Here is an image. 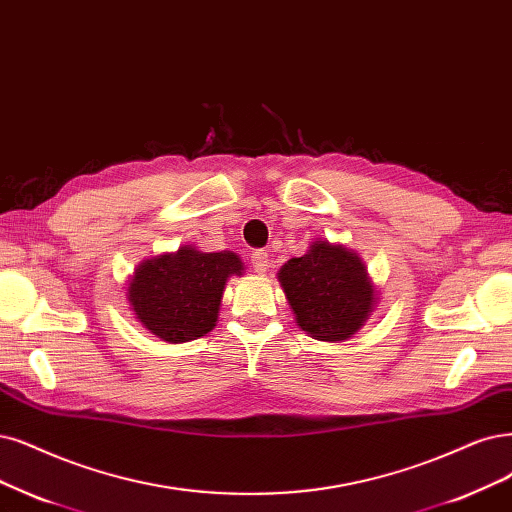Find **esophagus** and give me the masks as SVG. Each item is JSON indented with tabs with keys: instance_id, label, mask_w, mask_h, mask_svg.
Returning <instances> with one entry per match:
<instances>
[{
	"instance_id": "34e87169",
	"label": "esophagus",
	"mask_w": 512,
	"mask_h": 512,
	"mask_svg": "<svg viewBox=\"0 0 512 512\" xmlns=\"http://www.w3.org/2000/svg\"><path fill=\"white\" fill-rule=\"evenodd\" d=\"M251 266H253V270L257 274H266L268 268H270V255H268V251H263V249L253 251L251 253Z\"/></svg>"
}]
</instances>
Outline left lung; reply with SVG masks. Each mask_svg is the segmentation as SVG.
Returning a JSON list of instances; mask_svg holds the SVG:
<instances>
[{"label": "left lung", "mask_w": 512, "mask_h": 512, "mask_svg": "<svg viewBox=\"0 0 512 512\" xmlns=\"http://www.w3.org/2000/svg\"><path fill=\"white\" fill-rule=\"evenodd\" d=\"M278 280L297 325L320 342L352 337L377 304L363 259L327 240H316L304 257L289 259Z\"/></svg>", "instance_id": "obj_1"}]
</instances>
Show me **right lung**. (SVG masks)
Here are the masks:
<instances>
[{"instance_id": "right-lung-1", "label": "right lung", "mask_w": 512, "mask_h": 512, "mask_svg": "<svg viewBox=\"0 0 512 512\" xmlns=\"http://www.w3.org/2000/svg\"><path fill=\"white\" fill-rule=\"evenodd\" d=\"M232 251L202 253L181 246L177 253L145 259L128 285V304L139 323L162 342L183 344L213 331L225 282L242 276Z\"/></svg>"}]
</instances>
